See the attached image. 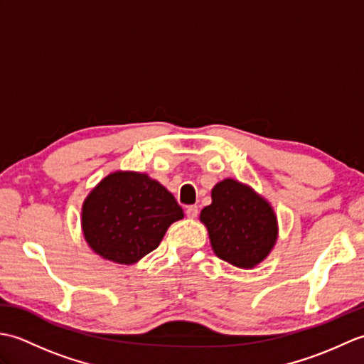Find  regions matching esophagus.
<instances>
[{
    "label": "esophagus",
    "instance_id": "1",
    "mask_svg": "<svg viewBox=\"0 0 364 364\" xmlns=\"http://www.w3.org/2000/svg\"><path fill=\"white\" fill-rule=\"evenodd\" d=\"M186 215L189 219H196L198 215V208L197 206H188L186 208Z\"/></svg>",
    "mask_w": 364,
    "mask_h": 364
}]
</instances>
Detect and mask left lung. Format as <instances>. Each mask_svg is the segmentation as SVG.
<instances>
[{
    "mask_svg": "<svg viewBox=\"0 0 364 364\" xmlns=\"http://www.w3.org/2000/svg\"><path fill=\"white\" fill-rule=\"evenodd\" d=\"M211 205L200 213L214 253L231 266L253 269L272 252L278 222L272 205L233 178L219 181L211 191Z\"/></svg>",
    "mask_w": 364,
    "mask_h": 364,
    "instance_id": "left-lung-1",
    "label": "left lung"
}]
</instances>
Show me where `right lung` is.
Wrapping results in <instances>:
<instances>
[{
	"label": "right lung",
	"instance_id": "obj_1",
	"mask_svg": "<svg viewBox=\"0 0 364 364\" xmlns=\"http://www.w3.org/2000/svg\"><path fill=\"white\" fill-rule=\"evenodd\" d=\"M184 218L175 197L146 173L117 170L82 203L84 239L100 257L134 264L153 252L173 222Z\"/></svg>",
	"mask_w": 364,
	"mask_h": 364
}]
</instances>
